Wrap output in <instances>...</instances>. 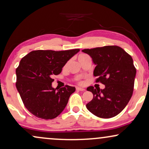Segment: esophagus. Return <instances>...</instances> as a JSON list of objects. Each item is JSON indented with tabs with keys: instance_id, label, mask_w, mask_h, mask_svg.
Segmentation results:
<instances>
[{
	"instance_id": "1",
	"label": "esophagus",
	"mask_w": 149,
	"mask_h": 149,
	"mask_svg": "<svg viewBox=\"0 0 149 149\" xmlns=\"http://www.w3.org/2000/svg\"><path fill=\"white\" fill-rule=\"evenodd\" d=\"M76 90L77 91H85L84 88H80V87H76Z\"/></svg>"
}]
</instances>
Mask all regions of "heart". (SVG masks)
Here are the masks:
<instances>
[{
  "label": "heart",
  "instance_id": "b5f03b06",
  "mask_svg": "<svg viewBox=\"0 0 149 149\" xmlns=\"http://www.w3.org/2000/svg\"><path fill=\"white\" fill-rule=\"evenodd\" d=\"M85 56H86V55H85V54H80V55H79L78 56V61H79V60H80V59H82V58H83L84 57H85ZM78 83L79 84H82V81H79V82H78Z\"/></svg>",
  "mask_w": 149,
  "mask_h": 149
}]
</instances>
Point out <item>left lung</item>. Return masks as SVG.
Listing matches in <instances>:
<instances>
[{
	"mask_svg": "<svg viewBox=\"0 0 149 149\" xmlns=\"http://www.w3.org/2000/svg\"><path fill=\"white\" fill-rule=\"evenodd\" d=\"M91 56L95 65L96 82L104 84V89L88 86L93 97L86 108L95 116L111 118L125 108L133 95L136 69L133 58L123 49L116 45L82 50Z\"/></svg>",
	"mask_w": 149,
	"mask_h": 149,
	"instance_id": "8db88e82",
	"label": "left lung"
}]
</instances>
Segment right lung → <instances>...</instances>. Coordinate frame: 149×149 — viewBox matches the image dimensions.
I'll return each mask as SVG.
<instances>
[{
    "label": "right lung",
    "instance_id": "right-lung-1",
    "mask_svg": "<svg viewBox=\"0 0 149 149\" xmlns=\"http://www.w3.org/2000/svg\"><path fill=\"white\" fill-rule=\"evenodd\" d=\"M80 49L36 50L24 56L16 68V88L29 111L37 118L54 119L59 116L76 91L66 85L52 87V77L61 73L62 68Z\"/></svg>",
    "mask_w": 149,
    "mask_h": 149
}]
</instances>
